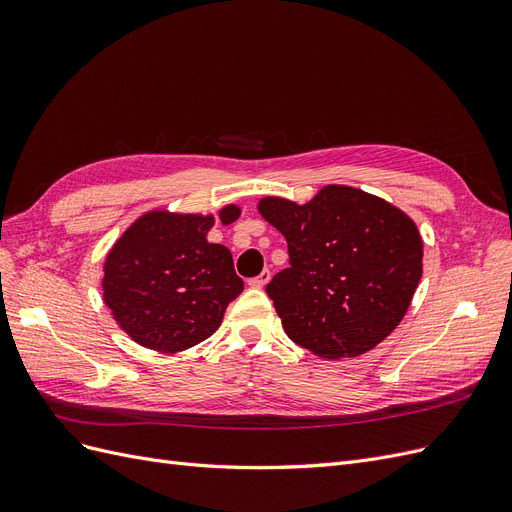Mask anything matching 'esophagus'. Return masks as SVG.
Instances as JSON below:
<instances>
[{"label": "esophagus", "mask_w": 512, "mask_h": 512, "mask_svg": "<svg viewBox=\"0 0 512 512\" xmlns=\"http://www.w3.org/2000/svg\"><path fill=\"white\" fill-rule=\"evenodd\" d=\"M269 280H271V271H269V269H265V271H262L260 275L252 277V280H250V282H247V284H250L252 288H265Z\"/></svg>", "instance_id": "34e87169"}]
</instances>
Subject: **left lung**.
<instances>
[{"label":"left lung","mask_w":512,"mask_h":512,"mask_svg":"<svg viewBox=\"0 0 512 512\" xmlns=\"http://www.w3.org/2000/svg\"><path fill=\"white\" fill-rule=\"evenodd\" d=\"M258 211L288 243L290 265L267 294L294 344L342 359L397 327L423 275V241L404 211L348 185L307 205L262 198Z\"/></svg>","instance_id":"left-lung-1"}]
</instances>
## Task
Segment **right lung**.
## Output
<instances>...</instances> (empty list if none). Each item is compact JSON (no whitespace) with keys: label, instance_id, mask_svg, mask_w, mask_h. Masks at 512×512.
<instances>
[{"label":"right lung","instance_id":"obj_1","mask_svg":"<svg viewBox=\"0 0 512 512\" xmlns=\"http://www.w3.org/2000/svg\"><path fill=\"white\" fill-rule=\"evenodd\" d=\"M239 207L220 211L224 224ZM213 218L153 211L136 220L104 262V303L134 342L179 352L215 333L243 280L226 245L209 243Z\"/></svg>","mask_w":512,"mask_h":512}]
</instances>
